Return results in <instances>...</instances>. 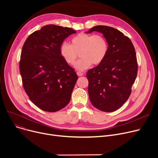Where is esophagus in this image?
Instances as JSON below:
<instances>
[{
	"label": "esophagus",
	"mask_w": 158,
	"mask_h": 158,
	"mask_svg": "<svg viewBox=\"0 0 158 158\" xmlns=\"http://www.w3.org/2000/svg\"><path fill=\"white\" fill-rule=\"evenodd\" d=\"M77 74L78 76H83V73H82V72H77Z\"/></svg>",
	"instance_id": "obj_1"
}]
</instances>
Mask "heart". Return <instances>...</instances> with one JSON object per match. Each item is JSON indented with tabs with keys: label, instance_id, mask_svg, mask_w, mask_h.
I'll use <instances>...</instances> for the list:
<instances>
[{
	"label": "heart",
	"instance_id": "b5f03b06",
	"mask_svg": "<svg viewBox=\"0 0 158 158\" xmlns=\"http://www.w3.org/2000/svg\"><path fill=\"white\" fill-rule=\"evenodd\" d=\"M71 45L64 42L60 48V55L64 61L73 66L79 57L77 69L83 70L91 64L98 65L106 58L109 50V44L104 36L101 35L80 33L72 39Z\"/></svg>",
	"mask_w": 158,
	"mask_h": 158
}]
</instances>
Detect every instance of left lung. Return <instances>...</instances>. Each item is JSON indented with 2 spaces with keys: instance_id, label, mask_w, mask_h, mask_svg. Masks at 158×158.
Wrapping results in <instances>:
<instances>
[{
  "instance_id": "obj_1",
  "label": "left lung",
  "mask_w": 158,
  "mask_h": 158,
  "mask_svg": "<svg viewBox=\"0 0 158 158\" xmlns=\"http://www.w3.org/2000/svg\"><path fill=\"white\" fill-rule=\"evenodd\" d=\"M101 32L109 44L104 60L89 69V100L97 109L113 112L123 105L131 94L138 72L135 48L131 40L120 31L106 26H97L87 32Z\"/></svg>"
}]
</instances>
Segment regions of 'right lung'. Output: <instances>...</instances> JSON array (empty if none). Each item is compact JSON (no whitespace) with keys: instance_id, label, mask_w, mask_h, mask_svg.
I'll return each instance as SVG.
<instances>
[{"instance_id":"right-lung-1","label":"right lung","mask_w":158,"mask_h":158,"mask_svg":"<svg viewBox=\"0 0 158 158\" xmlns=\"http://www.w3.org/2000/svg\"><path fill=\"white\" fill-rule=\"evenodd\" d=\"M76 32L69 27L47 25L31 34L23 45L19 63L22 85L41 110L60 111L70 101L78 77L61 56L60 48L64 39Z\"/></svg>"}]
</instances>
